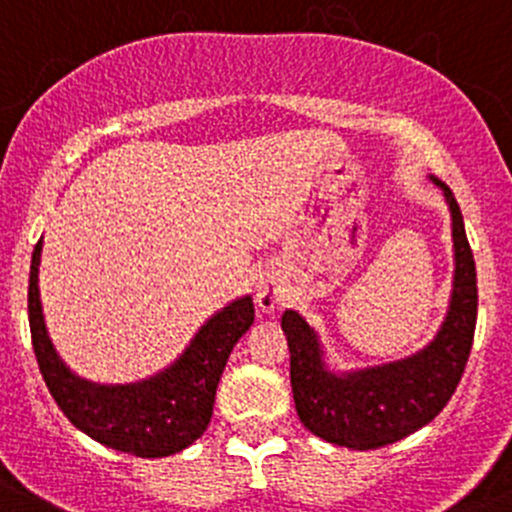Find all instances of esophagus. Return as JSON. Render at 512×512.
Wrapping results in <instances>:
<instances>
[{
	"label": "esophagus",
	"mask_w": 512,
	"mask_h": 512,
	"mask_svg": "<svg viewBox=\"0 0 512 512\" xmlns=\"http://www.w3.org/2000/svg\"><path fill=\"white\" fill-rule=\"evenodd\" d=\"M255 302L262 312H272V309L280 304V282L272 275H262L260 280H257Z\"/></svg>",
	"instance_id": "obj_1"
}]
</instances>
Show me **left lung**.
I'll list each match as a JSON object with an SVG mask.
<instances>
[{
    "label": "left lung",
    "instance_id": "8db88e82",
    "mask_svg": "<svg viewBox=\"0 0 512 512\" xmlns=\"http://www.w3.org/2000/svg\"><path fill=\"white\" fill-rule=\"evenodd\" d=\"M436 185H441L451 208L456 282L446 322L423 352L394 364L337 376L324 366L317 334L309 324L297 312L282 314L294 409L307 431L324 441L356 451L401 441L441 414L466 371L478 317L476 260L451 188L438 180Z\"/></svg>",
    "mask_w": 512,
    "mask_h": 512
}]
</instances>
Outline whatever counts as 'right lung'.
I'll return each instance as SVG.
<instances>
[{
	"label": "right lung",
	"mask_w": 512,
	"mask_h": 512,
	"mask_svg": "<svg viewBox=\"0 0 512 512\" xmlns=\"http://www.w3.org/2000/svg\"><path fill=\"white\" fill-rule=\"evenodd\" d=\"M39 252L29 270V329L46 389L76 428L116 451L160 458L188 448L203 436L213 416L215 391L232 347L255 322L252 299H237L215 314L190 342L185 354L163 374L131 386H96L71 374L51 349L39 307Z\"/></svg>",
	"instance_id": "obj_1"
}]
</instances>
